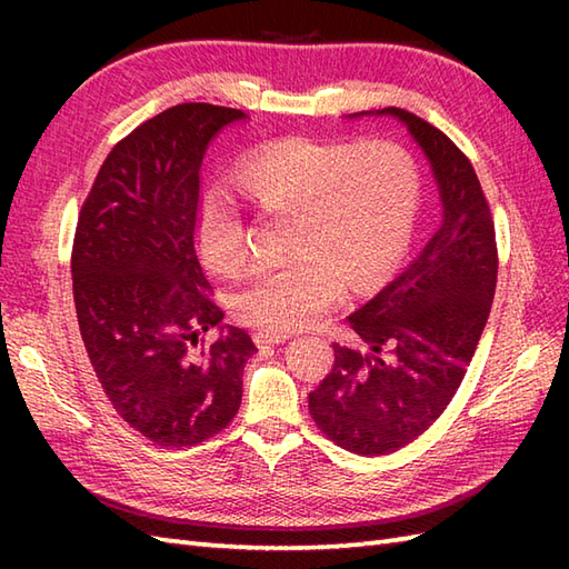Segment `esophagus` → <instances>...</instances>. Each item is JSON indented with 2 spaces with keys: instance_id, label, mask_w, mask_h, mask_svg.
Listing matches in <instances>:
<instances>
[{
  "instance_id": "1",
  "label": "esophagus",
  "mask_w": 569,
  "mask_h": 569,
  "mask_svg": "<svg viewBox=\"0 0 569 569\" xmlns=\"http://www.w3.org/2000/svg\"><path fill=\"white\" fill-rule=\"evenodd\" d=\"M288 337L291 335H286V332H269V330H261V332H257L253 335V340H257V345H281V342H286Z\"/></svg>"
}]
</instances>
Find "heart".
<instances>
[{
  "mask_svg": "<svg viewBox=\"0 0 569 569\" xmlns=\"http://www.w3.org/2000/svg\"><path fill=\"white\" fill-rule=\"evenodd\" d=\"M237 180L259 210L293 217V259L253 271L234 298L241 320L271 332L318 322L342 283L355 293L377 286L406 251L420 198L413 159L391 141H276L251 153ZM196 237L212 273L244 266V222L227 200L202 204Z\"/></svg>",
  "mask_w": 569,
  "mask_h": 569,
  "instance_id": "b5f03b06",
  "label": "heart"
}]
</instances>
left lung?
Instances as JSON below:
<instances>
[{"mask_svg":"<svg viewBox=\"0 0 569 569\" xmlns=\"http://www.w3.org/2000/svg\"><path fill=\"white\" fill-rule=\"evenodd\" d=\"M391 117L426 156L440 196V227L413 263L349 316L365 349L335 347V367L308 396L318 428L345 450H401L442 416L465 379L497 291V239L467 156L440 129L398 107L345 119Z\"/></svg>","mask_w":569,"mask_h":569,"instance_id":"1","label":"left lung"}]
</instances>
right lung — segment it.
Masks as SVG:
<instances>
[{"label":"right lung","mask_w":569,"mask_h":569,"mask_svg":"<svg viewBox=\"0 0 569 569\" xmlns=\"http://www.w3.org/2000/svg\"><path fill=\"white\" fill-rule=\"evenodd\" d=\"M247 114L186 102L137 127L107 156L72 244V298L84 349L114 410L161 447L227 428L241 403L251 337L220 325L196 251L200 168ZM210 327L218 340L202 348Z\"/></svg>","instance_id":"obj_1"}]
</instances>
